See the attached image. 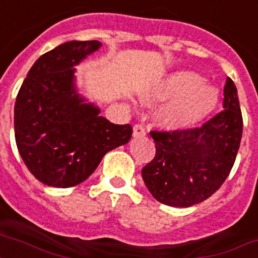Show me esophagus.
<instances>
[{
  "label": "esophagus",
  "mask_w": 258,
  "mask_h": 258,
  "mask_svg": "<svg viewBox=\"0 0 258 258\" xmlns=\"http://www.w3.org/2000/svg\"><path fill=\"white\" fill-rule=\"evenodd\" d=\"M133 135L134 138H143L146 135V127L141 123H138V124L134 125L133 128Z\"/></svg>",
  "instance_id": "esophagus-1"
}]
</instances>
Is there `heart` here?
I'll return each instance as SVG.
<instances>
[{"label":"heart","mask_w":258,"mask_h":258,"mask_svg":"<svg viewBox=\"0 0 258 258\" xmlns=\"http://www.w3.org/2000/svg\"><path fill=\"white\" fill-rule=\"evenodd\" d=\"M201 82V76L194 72H175L143 100H169L157 113L158 123L167 130L186 128L212 112L218 100L217 89Z\"/></svg>","instance_id":"obj_1"}]
</instances>
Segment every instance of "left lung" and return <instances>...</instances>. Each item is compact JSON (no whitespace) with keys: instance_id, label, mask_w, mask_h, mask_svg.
Masks as SVG:
<instances>
[{"instance_id":"obj_1","label":"left lung","mask_w":258,"mask_h":258,"mask_svg":"<svg viewBox=\"0 0 258 258\" xmlns=\"http://www.w3.org/2000/svg\"><path fill=\"white\" fill-rule=\"evenodd\" d=\"M222 107L197 128L150 133L157 153L142 169V178L161 204L174 208L200 204L228 178L242 137V113L230 78L225 83Z\"/></svg>"}]
</instances>
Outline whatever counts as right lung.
I'll return each instance as SVG.
<instances>
[{
  "mask_svg": "<svg viewBox=\"0 0 258 258\" xmlns=\"http://www.w3.org/2000/svg\"><path fill=\"white\" fill-rule=\"evenodd\" d=\"M101 42L68 41L44 53L26 75L14 105L18 153L40 182L53 187L82 183L105 154L131 139L130 124H113L87 103L75 84V66Z\"/></svg>",
  "mask_w": 258,
  "mask_h": 258,
  "instance_id": "right-lung-1",
  "label": "right lung"
}]
</instances>
